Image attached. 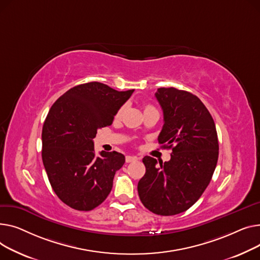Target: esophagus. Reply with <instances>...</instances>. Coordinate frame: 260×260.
Instances as JSON below:
<instances>
[{"label": "esophagus", "instance_id": "obj_1", "mask_svg": "<svg viewBox=\"0 0 260 260\" xmlns=\"http://www.w3.org/2000/svg\"><path fill=\"white\" fill-rule=\"evenodd\" d=\"M137 158L136 156H130V155H128V156H126V162H133V161H136Z\"/></svg>", "mask_w": 260, "mask_h": 260}]
</instances>
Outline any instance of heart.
<instances>
[{
	"mask_svg": "<svg viewBox=\"0 0 260 260\" xmlns=\"http://www.w3.org/2000/svg\"><path fill=\"white\" fill-rule=\"evenodd\" d=\"M148 109H155L153 106H151V105H147V106H145V110H148ZM120 113H121V110L120 111H118V113H117V116H119L120 115Z\"/></svg>",
	"mask_w": 260,
	"mask_h": 260,
	"instance_id": "obj_1",
	"label": "heart"
}]
</instances>
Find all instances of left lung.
<instances>
[{
	"mask_svg": "<svg viewBox=\"0 0 260 260\" xmlns=\"http://www.w3.org/2000/svg\"><path fill=\"white\" fill-rule=\"evenodd\" d=\"M164 112L158 143L172 149L169 161L145 156L146 173L137 191L143 205L154 214L170 216L187 211L202 196L217 165L215 123L203 102L188 91L158 88Z\"/></svg>",
	"mask_w": 260,
	"mask_h": 260,
	"instance_id": "8db88e82",
	"label": "left lung"
}]
</instances>
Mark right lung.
<instances>
[{
  "mask_svg": "<svg viewBox=\"0 0 260 260\" xmlns=\"http://www.w3.org/2000/svg\"><path fill=\"white\" fill-rule=\"evenodd\" d=\"M133 91L86 83L69 89L50 108L42 131V159L53 191L70 208L93 210L111 192L125 156L116 151L96 156L93 139L98 129L112 124Z\"/></svg>",
  "mask_w": 260,
  "mask_h": 260,
  "instance_id": "add662e5",
  "label": "right lung"
}]
</instances>
